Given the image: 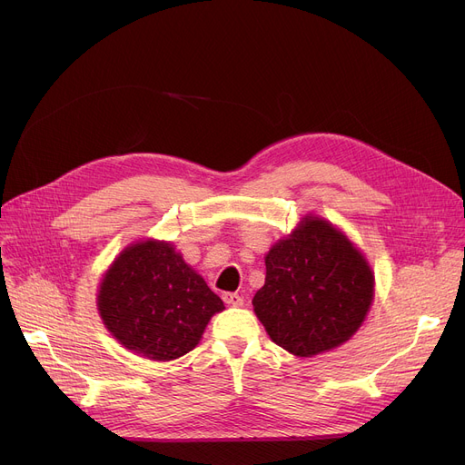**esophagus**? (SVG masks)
Listing matches in <instances>:
<instances>
[{"mask_svg":"<svg viewBox=\"0 0 465 465\" xmlns=\"http://www.w3.org/2000/svg\"><path fill=\"white\" fill-rule=\"evenodd\" d=\"M223 301L229 306H242V304H244V299H242L238 293H223Z\"/></svg>","mask_w":465,"mask_h":465,"instance_id":"34e87169","label":"esophagus"}]
</instances>
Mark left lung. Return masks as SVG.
<instances>
[{
	"mask_svg": "<svg viewBox=\"0 0 465 465\" xmlns=\"http://www.w3.org/2000/svg\"><path fill=\"white\" fill-rule=\"evenodd\" d=\"M253 311L269 337L299 358L346 342L363 323L374 276L363 253L329 221L304 215L264 257Z\"/></svg>",
	"mask_w": 465,
	"mask_h": 465,
	"instance_id": "8db88e82",
	"label": "left lung"
}]
</instances>
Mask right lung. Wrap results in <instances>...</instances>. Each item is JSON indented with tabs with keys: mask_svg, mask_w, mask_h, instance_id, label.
Segmentation results:
<instances>
[{
	"mask_svg": "<svg viewBox=\"0 0 465 465\" xmlns=\"http://www.w3.org/2000/svg\"><path fill=\"white\" fill-rule=\"evenodd\" d=\"M96 304L109 333L153 361L185 356L225 308L170 242L153 238L119 253L102 278Z\"/></svg>",
	"mask_w": 465,
	"mask_h": 465,
	"instance_id": "add662e5",
	"label": "right lung"
}]
</instances>
